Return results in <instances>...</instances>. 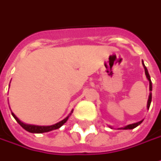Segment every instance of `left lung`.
<instances>
[{"mask_svg":"<svg viewBox=\"0 0 161 161\" xmlns=\"http://www.w3.org/2000/svg\"><path fill=\"white\" fill-rule=\"evenodd\" d=\"M142 66H143V68H144V71H145V75H146L147 79L149 80V83H150V95H149V99H148V102H147V108L149 109L150 108V105H151V103H152V91H153V85H152V81H151V77H150V75H149V72H148V69H146V67H145V65L143 63V61H142ZM142 122V120L141 121H139V122H137V123H134V124H131V125H128L125 126V127H121V128H119V129H134V128H136L137 125H139L141 124Z\"/></svg>","mask_w":161,"mask_h":161,"instance_id":"obj_1","label":"left lung"}]
</instances>
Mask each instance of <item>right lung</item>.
Instances as JSON below:
<instances>
[{
  "instance_id": "add662e5",
  "label": "right lung",
  "mask_w": 161,
  "mask_h": 161,
  "mask_svg": "<svg viewBox=\"0 0 161 161\" xmlns=\"http://www.w3.org/2000/svg\"><path fill=\"white\" fill-rule=\"evenodd\" d=\"M71 112H72V111H71ZM11 114H12V116L14 117V119H16V121H17V122H18V123H19V125H21L25 130H26L27 132H30V133H34V134H42V133H46V132H50V131L58 129V128H59L60 126H62V125L67 122V120L69 119V115L66 119H64L63 120H61L60 122H58V123L55 124V125L44 126V125H27V124H25V123L21 122L19 119H18V118L15 116V114L13 113V112H11Z\"/></svg>"
}]
</instances>
